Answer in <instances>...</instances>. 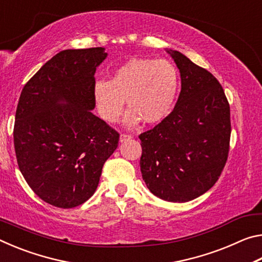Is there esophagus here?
I'll use <instances>...</instances> for the list:
<instances>
[{
    "instance_id": "34e87169",
    "label": "esophagus",
    "mask_w": 262,
    "mask_h": 262,
    "mask_svg": "<svg viewBox=\"0 0 262 262\" xmlns=\"http://www.w3.org/2000/svg\"><path fill=\"white\" fill-rule=\"evenodd\" d=\"M132 139V135H128V134H121L120 135V142H125Z\"/></svg>"
}]
</instances>
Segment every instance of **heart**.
Segmentation results:
<instances>
[{"label": "heart", "mask_w": 262, "mask_h": 262, "mask_svg": "<svg viewBox=\"0 0 262 262\" xmlns=\"http://www.w3.org/2000/svg\"><path fill=\"white\" fill-rule=\"evenodd\" d=\"M179 76L167 60L130 59L117 68L108 81L94 84L92 96L99 117L114 123L127 108L125 123L135 127L141 120L154 125L164 120L173 106Z\"/></svg>", "instance_id": "heart-1"}]
</instances>
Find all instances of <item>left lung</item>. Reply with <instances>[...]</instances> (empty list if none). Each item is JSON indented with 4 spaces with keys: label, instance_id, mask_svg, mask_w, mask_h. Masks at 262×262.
I'll list each match as a JSON object with an SVG mask.
<instances>
[{
    "label": "left lung",
    "instance_id": "left-lung-1",
    "mask_svg": "<svg viewBox=\"0 0 262 262\" xmlns=\"http://www.w3.org/2000/svg\"><path fill=\"white\" fill-rule=\"evenodd\" d=\"M180 72L172 112L142 133V178L162 200L187 202L209 190L228 159L230 105L214 75L178 51L167 50Z\"/></svg>",
    "mask_w": 262,
    "mask_h": 262
}]
</instances>
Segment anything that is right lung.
I'll use <instances>...</instances> for the list:
<instances>
[{"instance_id": "1", "label": "right lung", "mask_w": 262, "mask_h": 262, "mask_svg": "<svg viewBox=\"0 0 262 262\" xmlns=\"http://www.w3.org/2000/svg\"><path fill=\"white\" fill-rule=\"evenodd\" d=\"M105 48L66 50L21 90L16 110L17 163L31 189L57 208H74L96 192L119 133L91 112L95 73Z\"/></svg>"}]
</instances>
